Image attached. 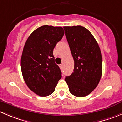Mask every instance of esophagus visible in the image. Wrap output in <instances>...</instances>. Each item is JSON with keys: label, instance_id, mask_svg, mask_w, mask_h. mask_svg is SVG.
<instances>
[{"label": "esophagus", "instance_id": "34e87169", "mask_svg": "<svg viewBox=\"0 0 122 122\" xmlns=\"http://www.w3.org/2000/svg\"><path fill=\"white\" fill-rule=\"evenodd\" d=\"M59 67H60V68H61V70H62V68H63V66H62V64H60L59 65Z\"/></svg>", "mask_w": 122, "mask_h": 122}]
</instances>
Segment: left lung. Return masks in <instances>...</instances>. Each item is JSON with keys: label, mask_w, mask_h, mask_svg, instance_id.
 Wrapping results in <instances>:
<instances>
[{"label": "left lung", "mask_w": 122, "mask_h": 122, "mask_svg": "<svg viewBox=\"0 0 122 122\" xmlns=\"http://www.w3.org/2000/svg\"><path fill=\"white\" fill-rule=\"evenodd\" d=\"M66 38L74 61L73 73L65 80L70 92L77 97L91 94L102 76V61L95 39L85 27H64Z\"/></svg>", "instance_id": "obj_1"}]
</instances>
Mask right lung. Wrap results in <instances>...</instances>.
<instances>
[{"mask_svg":"<svg viewBox=\"0 0 122 122\" xmlns=\"http://www.w3.org/2000/svg\"><path fill=\"white\" fill-rule=\"evenodd\" d=\"M64 35L61 27L45 25L35 30L25 43L21 59V71L28 88L37 95L47 97L52 94L61 78L53 50Z\"/></svg>","mask_w":122,"mask_h":122,"instance_id":"1","label":"right lung"}]
</instances>
